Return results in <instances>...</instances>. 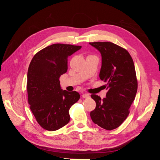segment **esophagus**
Returning a JSON list of instances; mask_svg holds the SVG:
<instances>
[{"mask_svg":"<svg viewBox=\"0 0 160 160\" xmlns=\"http://www.w3.org/2000/svg\"><path fill=\"white\" fill-rule=\"evenodd\" d=\"M82 98H90V95L88 93H83V95H82Z\"/></svg>","mask_w":160,"mask_h":160,"instance_id":"obj_1","label":"esophagus"}]
</instances>
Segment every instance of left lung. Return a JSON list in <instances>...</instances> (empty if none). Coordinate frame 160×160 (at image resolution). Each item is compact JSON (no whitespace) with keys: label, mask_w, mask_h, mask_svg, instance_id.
<instances>
[{"label":"left lung","mask_w":160,"mask_h":160,"mask_svg":"<svg viewBox=\"0 0 160 160\" xmlns=\"http://www.w3.org/2000/svg\"><path fill=\"white\" fill-rule=\"evenodd\" d=\"M89 44L101 55L99 78L106 83L105 98L91 95L96 103L90 116L93 123L107 130L118 128L129 113L135 99L138 81L135 66L129 53L110 42H94Z\"/></svg>","instance_id":"1"}]
</instances>
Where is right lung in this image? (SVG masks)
<instances>
[{"label":"right lung","mask_w":160,"mask_h":160,"mask_svg":"<svg viewBox=\"0 0 160 160\" xmlns=\"http://www.w3.org/2000/svg\"><path fill=\"white\" fill-rule=\"evenodd\" d=\"M81 46L53 44L33 57L27 72L28 101L37 122L48 131L69 122V110L80 98L77 91L62 90L61 75L67 71L68 57Z\"/></svg>","instance_id":"1"}]
</instances>
